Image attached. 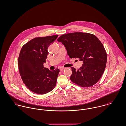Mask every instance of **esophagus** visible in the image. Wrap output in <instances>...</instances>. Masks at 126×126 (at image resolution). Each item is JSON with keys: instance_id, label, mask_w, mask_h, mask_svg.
Wrapping results in <instances>:
<instances>
[{"instance_id": "34e87169", "label": "esophagus", "mask_w": 126, "mask_h": 126, "mask_svg": "<svg viewBox=\"0 0 126 126\" xmlns=\"http://www.w3.org/2000/svg\"><path fill=\"white\" fill-rule=\"evenodd\" d=\"M65 69V68H64V67H62V68H60V71H63Z\"/></svg>"}]
</instances>
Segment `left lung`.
Returning <instances> with one entry per match:
<instances>
[{
    "instance_id": "left-lung-1",
    "label": "left lung",
    "mask_w": 126,
    "mask_h": 126,
    "mask_svg": "<svg viewBox=\"0 0 126 126\" xmlns=\"http://www.w3.org/2000/svg\"><path fill=\"white\" fill-rule=\"evenodd\" d=\"M57 41L64 46L70 58L83 61L80 68L71 67V81L83 87L97 82L104 72L107 59L106 50L99 39L92 34L79 32L62 35Z\"/></svg>"
}]
</instances>
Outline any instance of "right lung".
Returning a JSON list of instances; mask_svg holds the SVG:
<instances>
[{
	"mask_svg": "<svg viewBox=\"0 0 126 126\" xmlns=\"http://www.w3.org/2000/svg\"><path fill=\"white\" fill-rule=\"evenodd\" d=\"M58 35L35 38L25 44L19 54L18 65L20 75L25 85L33 93L45 94L55 88L60 72L50 71L44 63L48 54V47Z\"/></svg>",
	"mask_w": 126,
	"mask_h": 126,
	"instance_id": "right-lung-1",
	"label": "right lung"
}]
</instances>
